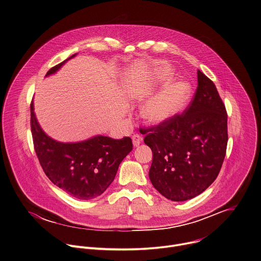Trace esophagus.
Here are the masks:
<instances>
[{"label":"esophagus","instance_id":"esophagus-1","mask_svg":"<svg viewBox=\"0 0 261 261\" xmlns=\"http://www.w3.org/2000/svg\"><path fill=\"white\" fill-rule=\"evenodd\" d=\"M131 138H132V142H133L134 147H137V146L140 145V143H141V141H142V137H141L140 135L134 134Z\"/></svg>","mask_w":261,"mask_h":261}]
</instances>
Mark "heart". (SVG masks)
Listing matches in <instances>:
<instances>
[{
	"label": "heart",
	"mask_w": 261,
	"mask_h": 261,
	"mask_svg": "<svg viewBox=\"0 0 261 261\" xmlns=\"http://www.w3.org/2000/svg\"><path fill=\"white\" fill-rule=\"evenodd\" d=\"M155 86L152 81H134L129 87L130 96L136 101H142L151 96ZM191 84L186 80H177L150 97L141 109V116L151 126H162L171 123L183 114L190 102Z\"/></svg>",
	"instance_id": "heart-1"
}]
</instances>
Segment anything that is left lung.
<instances>
[{
	"label": "left lung",
	"instance_id": "1",
	"mask_svg": "<svg viewBox=\"0 0 261 261\" xmlns=\"http://www.w3.org/2000/svg\"><path fill=\"white\" fill-rule=\"evenodd\" d=\"M198 86L184 114L166 125L144 130L151 148L149 179L166 198L185 201L217 179L228 143V117L214 82L197 71Z\"/></svg>",
	"mask_w": 261,
	"mask_h": 261
}]
</instances>
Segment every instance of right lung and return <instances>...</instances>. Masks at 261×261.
Here are the masks:
<instances>
[{"mask_svg": "<svg viewBox=\"0 0 261 261\" xmlns=\"http://www.w3.org/2000/svg\"><path fill=\"white\" fill-rule=\"evenodd\" d=\"M76 55L49 69L45 77L56 74ZM30 117L34 149L43 172L51 183L80 200L101 195L114 181L121 162L133 147L130 137L113 139L102 135L79 142H60L41 129L33 101Z\"/></svg>", "mask_w": 261, "mask_h": 261, "instance_id": "1", "label": "right lung"}]
</instances>
